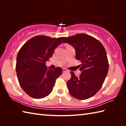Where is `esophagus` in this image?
<instances>
[{
    "instance_id": "esophagus-1",
    "label": "esophagus",
    "mask_w": 126,
    "mask_h": 126,
    "mask_svg": "<svg viewBox=\"0 0 126 126\" xmlns=\"http://www.w3.org/2000/svg\"><path fill=\"white\" fill-rule=\"evenodd\" d=\"M62 71H63V73H65V72H68L67 69H65V68H63Z\"/></svg>"
}]
</instances>
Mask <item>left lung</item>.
Returning a JSON list of instances; mask_svg holds the SVG:
<instances>
[{
	"mask_svg": "<svg viewBox=\"0 0 126 126\" xmlns=\"http://www.w3.org/2000/svg\"><path fill=\"white\" fill-rule=\"evenodd\" d=\"M63 43L73 47L76 59L82 63L79 77L70 72L71 78L67 82L69 92L78 99H88L101 89L107 75L109 64L105 49L98 40L84 33L66 38Z\"/></svg>",
	"mask_w": 126,
	"mask_h": 126,
	"instance_id": "obj_1",
	"label": "left lung"
}]
</instances>
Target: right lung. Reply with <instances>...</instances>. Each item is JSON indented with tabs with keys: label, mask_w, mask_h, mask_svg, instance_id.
Segmentation results:
<instances>
[{
	"label": "right lung",
	"mask_w": 126,
	"mask_h": 126,
	"mask_svg": "<svg viewBox=\"0 0 126 126\" xmlns=\"http://www.w3.org/2000/svg\"><path fill=\"white\" fill-rule=\"evenodd\" d=\"M65 39L37 35L28 40L19 50L16 68L17 77L21 88L30 97L40 99L52 92L62 69L61 67L48 68L46 63Z\"/></svg>",
	"instance_id": "1"
}]
</instances>
